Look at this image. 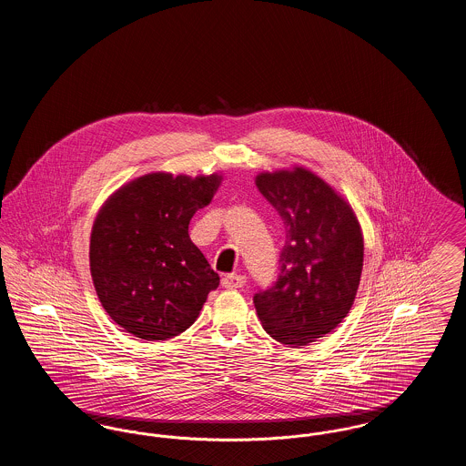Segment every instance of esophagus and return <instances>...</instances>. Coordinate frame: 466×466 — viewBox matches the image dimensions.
I'll use <instances>...</instances> for the list:
<instances>
[{
	"instance_id": "1",
	"label": "esophagus",
	"mask_w": 466,
	"mask_h": 466,
	"mask_svg": "<svg viewBox=\"0 0 466 466\" xmlns=\"http://www.w3.org/2000/svg\"><path fill=\"white\" fill-rule=\"evenodd\" d=\"M222 285L225 289H243L246 285V278L243 274H227L222 279Z\"/></svg>"
}]
</instances>
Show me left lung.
I'll list each match as a JSON object with an SVG mask.
<instances>
[{"label": "left lung", "instance_id": "left-lung-1", "mask_svg": "<svg viewBox=\"0 0 466 466\" xmlns=\"http://www.w3.org/2000/svg\"><path fill=\"white\" fill-rule=\"evenodd\" d=\"M257 188L279 213L287 241L279 278L253 297L266 332L308 346L348 316L363 268V234L351 204L304 166L264 171Z\"/></svg>", "mask_w": 466, "mask_h": 466}]
</instances>
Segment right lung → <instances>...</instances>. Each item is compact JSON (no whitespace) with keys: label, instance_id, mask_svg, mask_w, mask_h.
I'll return each instance as SVG.
<instances>
[{"label":"right lung","instance_id":"add662e5","mask_svg":"<svg viewBox=\"0 0 466 466\" xmlns=\"http://www.w3.org/2000/svg\"><path fill=\"white\" fill-rule=\"evenodd\" d=\"M222 179L157 171L127 181L101 206L90 232V274L101 306L126 332L145 340L185 332L220 285L190 241L188 223Z\"/></svg>","mask_w":466,"mask_h":466}]
</instances>
